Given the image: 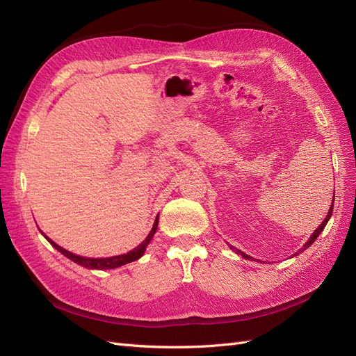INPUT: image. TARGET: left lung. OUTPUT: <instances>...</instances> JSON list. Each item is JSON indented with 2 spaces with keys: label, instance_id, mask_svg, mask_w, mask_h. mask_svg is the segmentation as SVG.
<instances>
[{
  "label": "left lung",
  "instance_id": "obj_1",
  "mask_svg": "<svg viewBox=\"0 0 356 356\" xmlns=\"http://www.w3.org/2000/svg\"><path fill=\"white\" fill-rule=\"evenodd\" d=\"M332 207H334V199H332V204H331V208H330V211H328V215H327V217H325V220L321 222V225H319V227H318V229L315 230V233H314V234H312V236H310V239H309V241H307V242L305 243V246H303V248H301V250H300L298 252H301V251H305V250H306V248H309V246H310L312 243H314V242L316 241V238H318V236L321 234V232H322V230H324V227H325V225H327V222H328V220H330V217H331V213H332ZM232 250H233V251H236V252H238V254H241V255H242L243 258H246V260H250V258H251L250 255H246V254H243L242 251H239V250H236V248H233V246H232ZM298 252H296V255H297Z\"/></svg>",
  "mask_w": 356,
  "mask_h": 356
}]
</instances>
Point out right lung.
Listing matches in <instances>:
<instances>
[{
    "label": "right lung",
    "mask_w": 356,
    "mask_h": 356,
    "mask_svg": "<svg viewBox=\"0 0 356 356\" xmlns=\"http://www.w3.org/2000/svg\"><path fill=\"white\" fill-rule=\"evenodd\" d=\"M157 224H159V217L156 218L153 229H152V232H149V234L147 236V239H145L141 245H138V246L135 248V250H132L131 252H127V254H123V255H115V257H108V258H86V257L75 255V254H72V252H70V251H67V250H63V248H60L59 245H56L51 239H49L44 233H42V234H44V238H46L53 246H55L59 252H62L63 255L68 257L70 260H72L74 263H77V264H80V266H83V267H88V268H98V270H104V268H115V267L124 266V264H127V263L138 260L139 257H143L147 245L149 243V241L153 239V236H154V233H156V230H157Z\"/></svg>",
    "instance_id": "add662e5"
}]
</instances>
